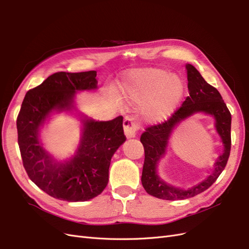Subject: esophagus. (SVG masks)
I'll use <instances>...</instances> for the list:
<instances>
[{
  "instance_id": "34e87169",
  "label": "esophagus",
  "mask_w": 249,
  "mask_h": 249,
  "mask_svg": "<svg viewBox=\"0 0 249 249\" xmlns=\"http://www.w3.org/2000/svg\"><path fill=\"white\" fill-rule=\"evenodd\" d=\"M124 129L125 137L127 139H131L136 136L138 124L135 122V119L133 117H125L124 120Z\"/></svg>"
}]
</instances>
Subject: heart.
<instances>
[{
    "mask_svg": "<svg viewBox=\"0 0 249 249\" xmlns=\"http://www.w3.org/2000/svg\"><path fill=\"white\" fill-rule=\"evenodd\" d=\"M124 99L140 105L143 119L161 123L169 118L183 99L184 83L178 76L158 67L134 71L122 85Z\"/></svg>",
    "mask_w": 249,
    "mask_h": 249,
    "instance_id": "obj_1",
    "label": "heart"
}]
</instances>
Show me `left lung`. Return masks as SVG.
<instances>
[{
    "mask_svg": "<svg viewBox=\"0 0 249 249\" xmlns=\"http://www.w3.org/2000/svg\"><path fill=\"white\" fill-rule=\"evenodd\" d=\"M186 70L189 96H187L182 107L176 111L167 122L147 127L146 132L143 133L140 138L145 153L141 177L142 186L149 195L160 199H186L206 191L221 175L231 152V115L221 94L216 88L206 82L193 65L187 63ZM198 112L213 117L215 129L224 146L223 154L216 160L214 170L209 177L184 190L164 181L157 172V166L166 154L170 137L175 127L186 119Z\"/></svg>",
    "mask_w": 249,
    "mask_h": 249,
    "instance_id": "left-lung-1",
    "label": "left lung"
}]
</instances>
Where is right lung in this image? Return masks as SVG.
<instances>
[{
	"label": "right lung",
	"mask_w": 249,
	"mask_h": 249,
	"mask_svg": "<svg viewBox=\"0 0 249 249\" xmlns=\"http://www.w3.org/2000/svg\"><path fill=\"white\" fill-rule=\"evenodd\" d=\"M95 77V71L56 72L28 91L21 104L17 127L22 164L30 179L57 199L87 201L100 195L108 184L112 157L125 141L122 116L100 122L77 108L80 91L97 89ZM62 111L80 120L81 137L74 155L59 160L43 147L40 134Z\"/></svg>",
	"instance_id": "add662e5"
}]
</instances>
